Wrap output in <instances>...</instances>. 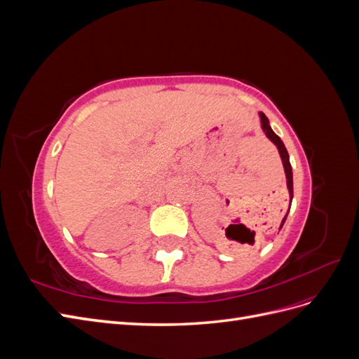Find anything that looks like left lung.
<instances>
[{
  "label": "left lung",
  "instance_id": "1",
  "mask_svg": "<svg viewBox=\"0 0 359 359\" xmlns=\"http://www.w3.org/2000/svg\"><path fill=\"white\" fill-rule=\"evenodd\" d=\"M259 116H260V127H262V130H264V133L266 135V137L277 147L278 153H280V157H281V161H283V168H285V173H286V184H287L289 198H290V203H292V198H293V177H292V166H290V161H289L287 149H286V147H285V144H283V140H281V139L273 132V128H271L269 121H268V118L265 116V114H264V112H259ZM289 210H290V206H289ZM287 212H289V211H287ZM286 217H287V214L285 215V219L281 220L280 229H281V227H283V224H285V222H286Z\"/></svg>",
  "mask_w": 359,
  "mask_h": 359
}]
</instances>
